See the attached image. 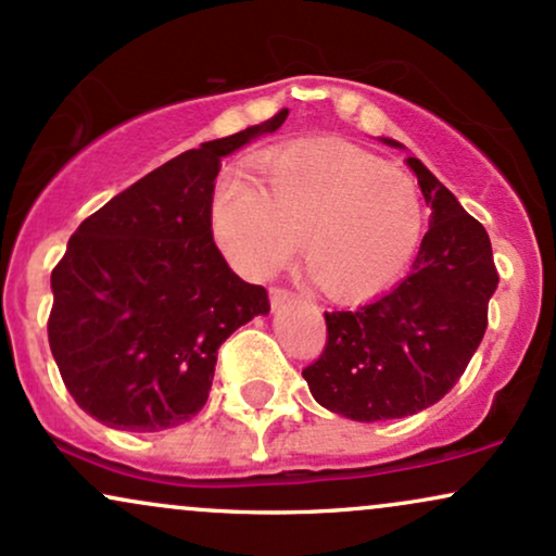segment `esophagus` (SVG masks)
<instances>
[{"label": "esophagus", "instance_id": "1", "mask_svg": "<svg viewBox=\"0 0 556 556\" xmlns=\"http://www.w3.org/2000/svg\"><path fill=\"white\" fill-rule=\"evenodd\" d=\"M298 292L287 290V287H271V308H285V305L298 303Z\"/></svg>", "mask_w": 556, "mask_h": 556}]
</instances>
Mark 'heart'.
<instances>
[{
    "instance_id": "1",
    "label": "heart",
    "mask_w": 556,
    "mask_h": 556,
    "mask_svg": "<svg viewBox=\"0 0 556 556\" xmlns=\"http://www.w3.org/2000/svg\"><path fill=\"white\" fill-rule=\"evenodd\" d=\"M212 225L229 264L269 277L300 258L324 295L358 300L397 282L416 256L426 206L407 172L334 140L295 143L261 159L256 182L216 188Z\"/></svg>"
}]
</instances>
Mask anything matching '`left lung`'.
Returning a JSON list of instances; mask_svg holds the SVG:
<instances>
[{"label": "left lung", "mask_w": 556, "mask_h": 556, "mask_svg": "<svg viewBox=\"0 0 556 556\" xmlns=\"http://www.w3.org/2000/svg\"><path fill=\"white\" fill-rule=\"evenodd\" d=\"M407 167L431 206L413 271L374 303L327 311V344L303 368L318 405L363 424L426 410L460 381L500 282L481 222L416 156Z\"/></svg>", "instance_id": "8db88e82"}]
</instances>
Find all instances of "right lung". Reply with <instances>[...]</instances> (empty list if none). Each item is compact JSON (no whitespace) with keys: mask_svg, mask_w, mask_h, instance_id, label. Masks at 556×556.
<instances>
[{"mask_svg":"<svg viewBox=\"0 0 556 556\" xmlns=\"http://www.w3.org/2000/svg\"><path fill=\"white\" fill-rule=\"evenodd\" d=\"M266 123L169 159L75 229L52 269L49 348L67 392L119 431H164L206 405L222 342L269 292L229 269L212 232L222 156Z\"/></svg>","mask_w":556,"mask_h":556,"instance_id":"add662e5","label":"right lung"}]
</instances>
